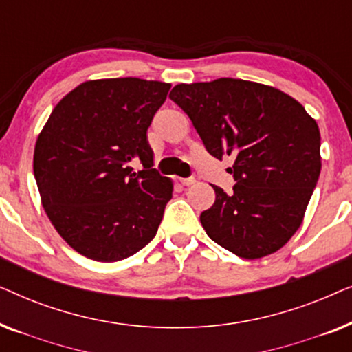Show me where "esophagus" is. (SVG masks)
<instances>
[{
  "label": "esophagus",
  "mask_w": 352,
  "mask_h": 352,
  "mask_svg": "<svg viewBox=\"0 0 352 352\" xmlns=\"http://www.w3.org/2000/svg\"><path fill=\"white\" fill-rule=\"evenodd\" d=\"M181 184H182V186H192V184H195V177H184V179H181Z\"/></svg>",
  "instance_id": "esophagus-1"
}]
</instances>
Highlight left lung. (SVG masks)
Returning <instances> with one entry per match:
<instances>
[{"mask_svg": "<svg viewBox=\"0 0 352 352\" xmlns=\"http://www.w3.org/2000/svg\"><path fill=\"white\" fill-rule=\"evenodd\" d=\"M170 99L187 113L210 155L235 158L230 194L200 214L208 237L245 259L280 250L296 232L320 175L316 120L272 86L237 78L176 85Z\"/></svg>", "mask_w": 352, "mask_h": 352, "instance_id": "8db88e82", "label": "left lung"}]
</instances>
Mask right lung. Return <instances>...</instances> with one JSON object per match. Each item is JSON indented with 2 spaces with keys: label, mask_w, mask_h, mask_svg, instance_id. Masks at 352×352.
Wrapping results in <instances>:
<instances>
[{
  "label": "right lung",
  "mask_w": 352,
  "mask_h": 352,
  "mask_svg": "<svg viewBox=\"0 0 352 352\" xmlns=\"http://www.w3.org/2000/svg\"><path fill=\"white\" fill-rule=\"evenodd\" d=\"M170 88L133 76L85 81L56 105L38 136L33 173L41 204L83 256L120 261L155 237L173 182L153 168L147 129Z\"/></svg>",
  "instance_id": "add662e5"
}]
</instances>
